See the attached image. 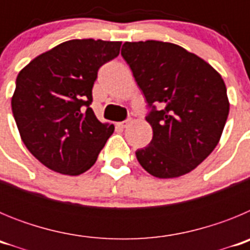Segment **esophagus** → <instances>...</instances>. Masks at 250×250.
Listing matches in <instances>:
<instances>
[{"label": "esophagus", "mask_w": 250, "mask_h": 250, "mask_svg": "<svg viewBox=\"0 0 250 250\" xmlns=\"http://www.w3.org/2000/svg\"><path fill=\"white\" fill-rule=\"evenodd\" d=\"M131 120H125V121H121V123H116V126L120 127V129H124V127H126L127 125L130 124Z\"/></svg>", "instance_id": "1"}]
</instances>
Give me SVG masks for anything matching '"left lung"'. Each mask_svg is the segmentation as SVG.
Wrapping results in <instances>:
<instances>
[{"label": "left lung", "instance_id": "left-lung-1", "mask_svg": "<svg viewBox=\"0 0 250 250\" xmlns=\"http://www.w3.org/2000/svg\"><path fill=\"white\" fill-rule=\"evenodd\" d=\"M121 55L150 107L152 139L136 150L138 161L160 179L190 173L222 136L229 114L224 80L207 61L175 43L125 42Z\"/></svg>", "mask_w": 250, "mask_h": 250}]
</instances>
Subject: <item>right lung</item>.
Instances as JSON below:
<instances>
[{"label": "right lung", "instance_id": "add662e5", "mask_svg": "<svg viewBox=\"0 0 250 250\" xmlns=\"http://www.w3.org/2000/svg\"><path fill=\"white\" fill-rule=\"evenodd\" d=\"M120 41L70 40L22 68L11 106L23 144L46 167L80 175L98 159L114 125L90 107L99 68L120 52Z\"/></svg>", "mask_w": 250, "mask_h": 250}]
</instances>
